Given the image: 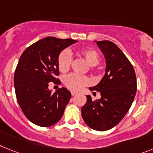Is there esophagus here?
I'll use <instances>...</instances> for the list:
<instances>
[{
    "instance_id": "34e87169",
    "label": "esophagus",
    "mask_w": 153,
    "mask_h": 153,
    "mask_svg": "<svg viewBox=\"0 0 153 153\" xmlns=\"http://www.w3.org/2000/svg\"><path fill=\"white\" fill-rule=\"evenodd\" d=\"M77 94V93H76V91H71L72 96H74V95H75V94Z\"/></svg>"
}]
</instances>
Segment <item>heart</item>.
Returning <instances> with one entry per match:
<instances>
[{"label": "heart", "mask_w": 153, "mask_h": 153, "mask_svg": "<svg viewBox=\"0 0 153 153\" xmlns=\"http://www.w3.org/2000/svg\"><path fill=\"white\" fill-rule=\"evenodd\" d=\"M79 56L85 60L91 66L96 65L100 61L101 56L99 53L91 48H82L77 50ZM72 63V58L70 53L66 50H63L58 57V66L60 71L65 72L69 69ZM90 80L85 76H81L76 74H70L65 76L64 78V84L69 89L73 91H79L84 86L89 84Z\"/></svg>", "instance_id": "obj_1"}]
</instances>
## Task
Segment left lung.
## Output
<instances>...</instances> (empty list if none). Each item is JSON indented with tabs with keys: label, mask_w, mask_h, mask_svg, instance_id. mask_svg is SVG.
Here are the masks:
<instances>
[{
	"label": "left lung",
	"mask_w": 153,
	"mask_h": 153,
	"mask_svg": "<svg viewBox=\"0 0 153 153\" xmlns=\"http://www.w3.org/2000/svg\"><path fill=\"white\" fill-rule=\"evenodd\" d=\"M97 45L105 55L106 69L99 84L90 90L100 92L101 98L93 101L87 95L81 115L91 129L104 131L114 127L127 114L135 96L137 79L132 64L114 43L99 40Z\"/></svg>",
	"instance_id": "8db88e82"
}]
</instances>
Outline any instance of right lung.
<instances>
[{
	"mask_svg": "<svg viewBox=\"0 0 153 153\" xmlns=\"http://www.w3.org/2000/svg\"><path fill=\"white\" fill-rule=\"evenodd\" d=\"M76 42L48 36L28 47L20 57L14 75L16 98L24 115L34 124L50 127L62 117L71 93L65 88L51 93L48 84H61L57 77L58 57L63 49Z\"/></svg>",
	"mask_w": 153,
	"mask_h": 153,
	"instance_id": "add662e5",
	"label": "right lung"
}]
</instances>
